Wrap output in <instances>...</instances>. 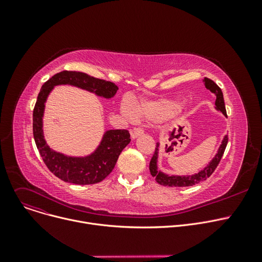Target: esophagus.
Returning <instances> with one entry per match:
<instances>
[{
	"label": "esophagus",
	"instance_id": "34e87169",
	"mask_svg": "<svg viewBox=\"0 0 262 262\" xmlns=\"http://www.w3.org/2000/svg\"><path fill=\"white\" fill-rule=\"evenodd\" d=\"M129 133H130L132 138L136 139V138H138V137L143 135V129H141V128H132Z\"/></svg>",
	"mask_w": 262,
	"mask_h": 262
}]
</instances>
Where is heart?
Segmentation results:
<instances>
[{"label": "heart", "instance_id": "b5f03b06", "mask_svg": "<svg viewBox=\"0 0 262 262\" xmlns=\"http://www.w3.org/2000/svg\"><path fill=\"white\" fill-rule=\"evenodd\" d=\"M180 108V102L175 100H159L154 102H141L135 106V112L128 102L121 105L122 114L128 119H134L135 115L148 120H160L174 113Z\"/></svg>", "mask_w": 262, "mask_h": 262}]
</instances>
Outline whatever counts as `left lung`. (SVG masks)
Here are the masks:
<instances>
[{
	"label": "left lung",
	"instance_id": "1",
	"mask_svg": "<svg viewBox=\"0 0 262 262\" xmlns=\"http://www.w3.org/2000/svg\"><path fill=\"white\" fill-rule=\"evenodd\" d=\"M203 82L205 87L207 88L210 92H212L215 95V110L217 112L222 113L226 118H227V114H226V109H225V103H224V98H223V93L222 90L220 89V87L215 84V82L207 77H205L203 79ZM228 142V135H225L224 138L220 144L217 152L214 155V157L208 162L207 166H206L204 169H202L201 171H199L195 174L192 175H169L167 173H164L160 170H158V157H159V147H160V143L157 142L156 144V148H155V153L150 159L149 162V172L152 174L153 177H155L156 182L159 185L162 186H168V187H189V186H193L196 185L203 181H206L207 178L214 172L215 168L217 167V164L221 160L224 150L226 148Z\"/></svg>",
	"mask_w": 262,
	"mask_h": 262
}]
</instances>
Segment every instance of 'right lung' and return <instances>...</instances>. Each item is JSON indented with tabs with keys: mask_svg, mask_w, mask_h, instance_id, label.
I'll list each match as a JSON object with an SVG mask.
<instances>
[{
	"mask_svg": "<svg viewBox=\"0 0 262 262\" xmlns=\"http://www.w3.org/2000/svg\"><path fill=\"white\" fill-rule=\"evenodd\" d=\"M69 85L112 99L118 87L112 81L95 78L77 71H62L42 85L33 113V133L37 148L49 170L61 181L75 185H92L102 182L114 170L119 155L129 142L126 129H108L92 153L86 156H69L53 149L45 139L43 116L46 103L55 86Z\"/></svg>",
	"mask_w": 262,
	"mask_h": 262,
	"instance_id": "obj_1",
	"label": "right lung"
}]
</instances>
